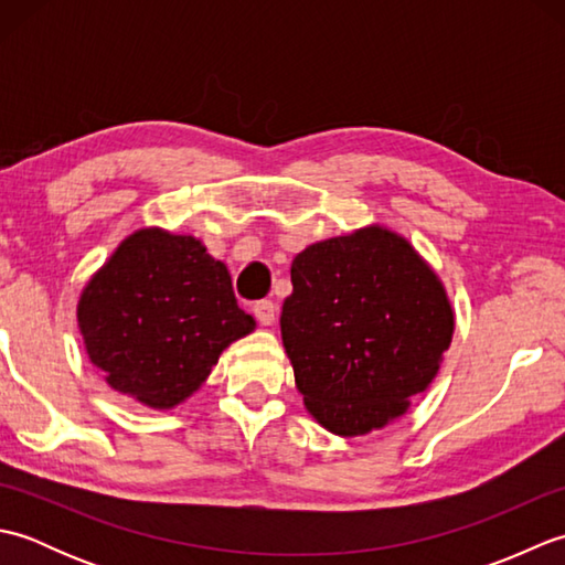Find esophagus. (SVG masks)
Returning a JSON list of instances; mask_svg holds the SVG:
<instances>
[{"label": "esophagus", "instance_id": "obj_1", "mask_svg": "<svg viewBox=\"0 0 565 565\" xmlns=\"http://www.w3.org/2000/svg\"><path fill=\"white\" fill-rule=\"evenodd\" d=\"M255 316L262 326H271L276 320V306L271 301H257L255 303Z\"/></svg>", "mask_w": 565, "mask_h": 565}]
</instances>
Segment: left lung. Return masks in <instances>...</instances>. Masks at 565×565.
<instances>
[{
  "label": "left lung",
  "instance_id": "1",
  "mask_svg": "<svg viewBox=\"0 0 565 565\" xmlns=\"http://www.w3.org/2000/svg\"><path fill=\"white\" fill-rule=\"evenodd\" d=\"M281 340L308 413L356 437L401 417L454 334L439 276L398 233L369 225L296 255Z\"/></svg>",
  "mask_w": 565,
  "mask_h": 565
}]
</instances>
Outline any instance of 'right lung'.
Here are the masks:
<instances>
[{
    "mask_svg": "<svg viewBox=\"0 0 565 565\" xmlns=\"http://www.w3.org/2000/svg\"><path fill=\"white\" fill-rule=\"evenodd\" d=\"M84 347L118 393L154 411L186 401L227 344L255 330L223 262L191 235L142 227L84 286Z\"/></svg>",
    "mask_w": 565,
    "mask_h": 565,
    "instance_id": "right-lung-1",
    "label": "right lung"
}]
</instances>
